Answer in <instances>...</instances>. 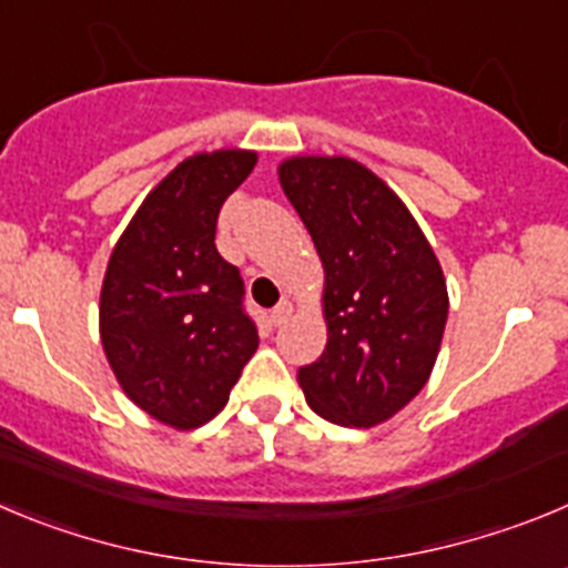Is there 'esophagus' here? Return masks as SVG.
<instances>
[{
	"label": "esophagus",
	"mask_w": 568,
	"mask_h": 568,
	"mask_svg": "<svg viewBox=\"0 0 568 568\" xmlns=\"http://www.w3.org/2000/svg\"><path fill=\"white\" fill-rule=\"evenodd\" d=\"M290 315H293V304H290V301H281V304L270 312V321H273L275 326H281L284 321L290 318Z\"/></svg>",
	"instance_id": "34e87169"
}]
</instances>
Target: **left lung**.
<instances>
[{
    "label": "left lung",
    "mask_w": 568,
    "mask_h": 568,
    "mask_svg": "<svg viewBox=\"0 0 568 568\" xmlns=\"http://www.w3.org/2000/svg\"><path fill=\"white\" fill-rule=\"evenodd\" d=\"M281 191L324 264L326 348L298 368L310 408L343 428L388 423L423 392L447 324V284L405 202L343 154H293Z\"/></svg>",
    "instance_id": "left-lung-1"
}]
</instances>
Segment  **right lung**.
<instances>
[{"mask_svg":"<svg viewBox=\"0 0 568 568\" xmlns=\"http://www.w3.org/2000/svg\"><path fill=\"white\" fill-rule=\"evenodd\" d=\"M256 160L250 149H216L176 163L140 202L103 273L109 368L140 410L174 430L220 414L258 348L239 270L213 244L222 202Z\"/></svg>","mask_w":568,"mask_h":568,"instance_id":"add662e5","label":"right lung"}]
</instances>
